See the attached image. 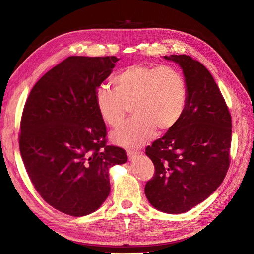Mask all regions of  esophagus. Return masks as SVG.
<instances>
[{"label":"esophagus","instance_id":"34e87169","mask_svg":"<svg viewBox=\"0 0 254 254\" xmlns=\"http://www.w3.org/2000/svg\"><path fill=\"white\" fill-rule=\"evenodd\" d=\"M127 155H128L129 160H132V159H134L135 157L138 155V152L132 151V150H127Z\"/></svg>","mask_w":254,"mask_h":254}]
</instances>
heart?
Returning <instances> with one entry per match:
<instances>
[{
    "mask_svg": "<svg viewBox=\"0 0 254 254\" xmlns=\"http://www.w3.org/2000/svg\"><path fill=\"white\" fill-rule=\"evenodd\" d=\"M113 82L115 89H96L95 103L101 119L111 127L122 123L131 106L134 116L112 133L120 146L139 148L156 129L170 130L183 115L187 87L175 67L133 64L119 72Z\"/></svg>",
    "mask_w": 254,
    "mask_h": 254,
    "instance_id": "1",
    "label": "heart"
}]
</instances>
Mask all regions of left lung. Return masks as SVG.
I'll return each instance as SVG.
<instances>
[{"mask_svg":"<svg viewBox=\"0 0 254 254\" xmlns=\"http://www.w3.org/2000/svg\"><path fill=\"white\" fill-rule=\"evenodd\" d=\"M164 59L182 68L187 100L178 123L146 148L155 174L144 193L155 209L181 214L208 198L225 178L232 118L218 86L201 63L186 55Z\"/></svg>","mask_w":254,"mask_h":254,"instance_id":"8db88e82","label":"left lung"}]
</instances>
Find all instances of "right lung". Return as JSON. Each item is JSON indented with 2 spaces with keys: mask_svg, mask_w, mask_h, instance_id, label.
Returning a JSON list of instances; mask_svg holds the SVG:
<instances>
[{
  "mask_svg": "<svg viewBox=\"0 0 254 254\" xmlns=\"http://www.w3.org/2000/svg\"><path fill=\"white\" fill-rule=\"evenodd\" d=\"M119 59L72 56L36 82L23 107L19 150L40 196L56 210L80 217L95 212L111 191L108 171L127 161L106 144L95 91Z\"/></svg>",
  "mask_w": 254,
  "mask_h": 254,
  "instance_id": "add662e5",
  "label": "right lung"
}]
</instances>
